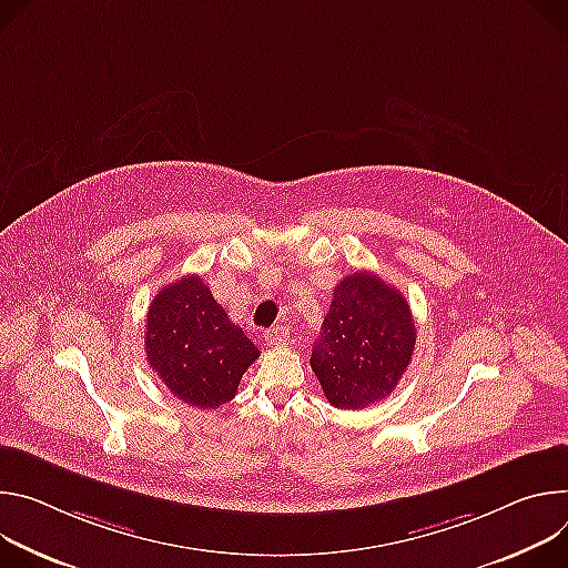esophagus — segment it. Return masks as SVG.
<instances>
[{
	"instance_id": "1",
	"label": "esophagus",
	"mask_w": 568,
	"mask_h": 568,
	"mask_svg": "<svg viewBox=\"0 0 568 568\" xmlns=\"http://www.w3.org/2000/svg\"><path fill=\"white\" fill-rule=\"evenodd\" d=\"M288 341V327L286 325H277V327H271L266 332V343L277 347V345H284Z\"/></svg>"
}]
</instances>
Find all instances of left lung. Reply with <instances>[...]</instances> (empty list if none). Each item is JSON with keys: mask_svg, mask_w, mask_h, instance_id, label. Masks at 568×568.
<instances>
[{"mask_svg": "<svg viewBox=\"0 0 568 568\" xmlns=\"http://www.w3.org/2000/svg\"><path fill=\"white\" fill-rule=\"evenodd\" d=\"M415 338L406 297L379 275L358 271L334 288L311 369L332 406L361 410L397 388Z\"/></svg>", "mask_w": 568, "mask_h": 568, "instance_id": "1", "label": "left lung"}]
</instances>
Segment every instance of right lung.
Here are the masks:
<instances>
[{"mask_svg": "<svg viewBox=\"0 0 568 568\" xmlns=\"http://www.w3.org/2000/svg\"><path fill=\"white\" fill-rule=\"evenodd\" d=\"M144 345L166 390L203 410L234 399L243 372L260 356L199 275L166 284L155 295Z\"/></svg>", "mask_w": 568, "mask_h": 568, "instance_id": "add662e5", "label": "right lung"}]
</instances>
